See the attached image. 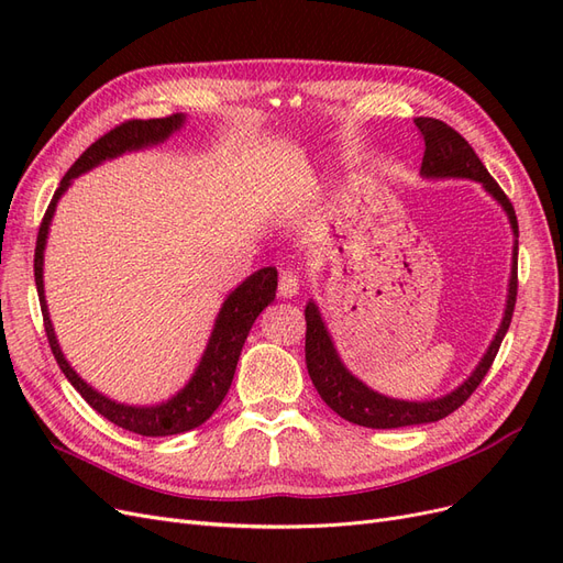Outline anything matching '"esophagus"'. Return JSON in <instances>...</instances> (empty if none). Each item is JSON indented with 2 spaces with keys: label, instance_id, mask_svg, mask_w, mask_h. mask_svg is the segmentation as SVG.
Here are the masks:
<instances>
[{
  "label": "esophagus",
  "instance_id": "34e87169",
  "mask_svg": "<svg viewBox=\"0 0 563 563\" xmlns=\"http://www.w3.org/2000/svg\"><path fill=\"white\" fill-rule=\"evenodd\" d=\"M279 296L282 298H294V296H298V291H300V282H298V277L296 275H282L279 277Z\"/></svg>",
  "mask_w": 563,
  "mask_h": 563
}]
</instances>
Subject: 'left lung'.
Here are the masks:
<instances>
[{
  "instance_id": "left-lung-1",
  "label": "left lung",
  "mask_w": 563,
  "mask_h": 563,
  "mask_svg": "<svg viewBox=\"0 0 563 563\" xmlns=\"http://www.w3.org/2000/svg\"><path fill=\"white\" fill-rule=\"evenodd\" d=\"M416 126L424 141V155L420 174L428 178H472L486 187V192L498 199L500 207L505 209L509 225H512L515 236H519V223L512 201L500 190V185L493 180V176L486 172L482 159L476 157L472 145L449 124L439 122L432 117H418ZM517 255H519V242L515 240V253H512V277H509V294H507V308L500 329L488 345L484 360L474 368L472 376L453 389L451 395L430 401H401L389 399L385 395H378L371 387H366L360 378H354L352 373L340 362V356L331 343V335L323 327L321 314L314 302H308L305 308V321H308V331H305V364H308L310 378L319 391V397L331 406L333 411L354 424L373 430H391V428H406V424H422V422H437L441 418L451 416L455 408L463 406L472 391L479 387L484 376L488 373L493 360L500 350L503 338L509 329V321L515 314L517 302Z\"/></svg>"
}]
</instances>
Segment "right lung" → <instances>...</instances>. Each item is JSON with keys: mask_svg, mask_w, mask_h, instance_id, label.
Returning a JSON list of instances; mask_svg holds the SVG:
<instances>
[{"mask_svg": "<svg viewBox=\"0 0 563 563\" xmlns=\"http://www.w3.org/2000/svg\"><path fill=\"white\" fill-rule=\"evenodd\" d=\"M183 122H185L183 114H172L162 119H129V122L110 129L106 135H100L96 143H91L81 152L79 159L70 166V172L63 176L58 190L54 192V199H51L48 209L42 218L37 246H35V284H37L40 305H42L44 331L60 371L65 373V378L73 383V387L79 391V395L87 399V404L93 408V411L114 422L117 428L143 434V437L180 434V432L199 428L201 422H207L213 416V411L220 406V401L225 399L228 389L232 385L236 362H240L244 340L253 327L255 317H258L272 300H275L277 269L263 267L258 272H253L246 282H242L228 296L223 308H220L207 352H203L195 376L176 397L157 406H124L103 397L93 387H89L70 368V364L65 362L54 327H51L46 300H44V279H42L44 246H46V234H48L51 218H54V211H56V203L67 187H70L73 178H77L79 174H87L89 168L98 166L100 162L124 155V152L164 143L168 135L183 126Z\"/></svg>", "mask_w": 563, "mask_h": 563, "instance_id": "obj_1", "label": "right lung"}]
</instances>
